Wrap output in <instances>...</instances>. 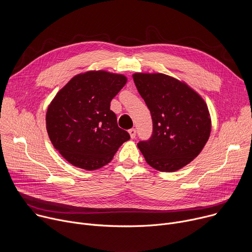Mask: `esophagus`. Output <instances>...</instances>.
<instances>
[{"instance_id":"obj_1","label":"esophagus","mask_w":252,"mask_h":252,"mask_svg":"<svg viewBox=\"0 0 252 252\" xmlns=\"http://www.w3.org/2000/svg\"><path fill=\"white\" fill-rule=\"evenodd\" d=\"M128 132H129V135H130L131 138H134V137H135V135H136V129H135V128H130V129L128 130Z\"/></svg>"}]
</instances>
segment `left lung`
I'll list each match as a JSON object with an SVG mask.
<instances>
[{
  "label": "left lung",
  "instance_id": "obj_1",
  "mask_svg": "<svg viewBox=\"0 0 252 252\" xmlns=\"http://www.w3.org/2000/svg\"><path fill=\"white\" fill-rule=\"evenodd\" d=\"M134 85L152 115L153 134L137 147L159 171L189 163L208 140L211 124L204 100L188 85L163 74H134Z\"/></svg>",
  "mask_w": 252,
  "mask_h": 252
}]
</instances>
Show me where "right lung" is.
<instances>
[{
  "instance_id": "right-lung-1",
  "label": "right lung",
  "mask_w": 252,
  "mask_h": 252,
  "mask_svg": "<svg viewBox=\"0 0 252 252\" xmlns=\"http://www.w3.org/2000/svg\"><path fill=\"white\" fill-rule=\"evenodd\" d=\"M126 83L123 75L92 70L74 77L57 94L48 107L47 130L69 163L87 170L100 168L130 138L111 111L112 99Z\"/></svg>"
}]
</instances>
